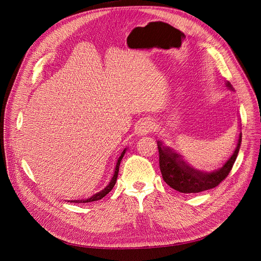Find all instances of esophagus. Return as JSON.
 I'll list each match as a JSON object with an SVG mask.
<instances>
[{
  "label": "esophagus",
  "mask_w": 261,
  "mask_h": 261,
  "mask_svg": "<svg viewBox=\"0 0 261 261\" xmlns=\"http://www.w3.org/2000/svg\"><path fill=\"white\" fill-rule=\"evenodd\" d=\"M153 122L150 120H143L138 126V129L136 130H138L139 135H146L153 130Z\"/></svg>",
  "instance_id": "1"
}]
</instances>
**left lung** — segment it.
<instances>
[{"instance_id": "obj_1", "label": "left lung", "mask_w": 261, "mask_h": 261, "mask_svg": "<svg viewBox=\"0 0 261 261\" xmlns=\"http://www.w3.org/2000/svg\"><path fill=\"white\" fill-rule=\"evenodd\" d=\"M226 86L229 89H232L229 82H227ZM242 133L239 134L238 144L234 153L224 164L223 167L211 173H204L189 167L182 159H180L179 155L172 152L170 149L163 147L161 142H158L160 155L159 163L163 180L174 190L184 194H196L215 188L226 179V176L230 172L232 166H234L240 149Z\"/></svg>"}]
</instances>
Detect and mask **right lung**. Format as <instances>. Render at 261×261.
Instances as JSON below:
<instances>
[{
    "label": "right lung",
    "instance_id": "right-lung-1",
    "mask_svg": "<svg viewBox=\"0 0 261 261\" xmlns=\"http://www.w3.org/2000/svg\"><path fill=\"white\" fill-rule=\"evenodd\" d=\"M125 152H126V149L123 150V151L121 152V154H120V156H119V159H118V161H117V163H116V167H115V171H114L113 177L111 179V181H110L109 185H108L105 189H102V190L100 191V193L92 196L90 199H87V200H72L71 202H72V203H88V202H93V201H98V200L102 199L105 196H107V195L110 193V191L112 190V188L114 187V185H115V183H116L118 171H119V164H120V161H121L122 156L125 155Z\"/></svg>",
    "mask_w": 261,
    "mask_h": 261
}]
</instances>
